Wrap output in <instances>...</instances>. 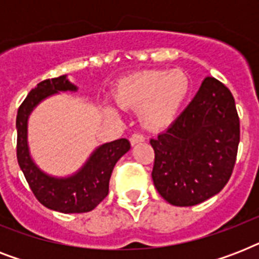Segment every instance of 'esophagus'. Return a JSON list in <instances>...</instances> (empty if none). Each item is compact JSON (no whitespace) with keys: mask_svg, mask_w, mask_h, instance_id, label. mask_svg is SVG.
<instances>
[{"mask_svg":"<svg viewBox=\"0 0 259 259\" xmlns=\"http://www.w3.org/2000/svg\"><path fill=\"white\" fill-rule=\"evenodd\" d=\"M144 141H145V137L140 133L132 134V137H130V144H132V145H136V144H140V142Z\"/></svg>","mask_w":259,"mask_h":259,"instance_id":"1","label":"esophagus"}]
</instances>
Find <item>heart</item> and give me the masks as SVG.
Masks as SVG:
<instances>
[{
  "instance_id": "1",
  "label": "heart",
  "mask_w": 259,
  "mask_h": 259,
  "mask_svg": "<svg viewBox=\"0 0 259 259\" xmlns=\"http://www.w3.org/2000/svg\"><path fill=\"white\" fill-rule=\"evenodd\" d=\"M191 90V82L181 70H153L122 78L114 89L121 107L140 109L142 126L160 130L176 118Z\"/></svg>"
}]
</instances>
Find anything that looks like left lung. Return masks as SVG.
Segmentation results:
<instances>
[{
    "label": "left lung",
    "mask_w": 259,
    "mask_h": 259,
    "mask_svg": "<svg viewBox=\"0 0 259 259\" xmlns=\"http://www.w3.org/2000/svg\"><path fill=\"white\" fill-rule=\"evenodd\" d=\"M241 138L233 94L204 79L187 109L156 138L154 187L172 205L189 207L212 197L231 177Z\"/></svg>",
    "instance_id": "obj_1"
}]
</instances>
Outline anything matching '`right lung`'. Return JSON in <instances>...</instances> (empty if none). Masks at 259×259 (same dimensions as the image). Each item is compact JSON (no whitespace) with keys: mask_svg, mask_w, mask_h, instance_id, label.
Returning <instances> with one entry per match:
<instances>
[{"mask_svg":"<svg viewBox=\"0 0 259 259\" xmlns=\"http://www.w3.org/2000/svg\"><path fill=\"white\" fill-rule=\"evenodd\" d=\"M75 91L66 75L46 79L30 91L17 111V161L29 188L42 205L63 213L89 212L109 193V181L114 165L130 149V142L119 138L99 146L76 175L67 179H55L34 165L26 142V122L30 111L44 98L58 91Z\"/></svg>","mask_w":259,"mask_h":259,"instance_id":"1","label":"right lung"}]
</instances>
